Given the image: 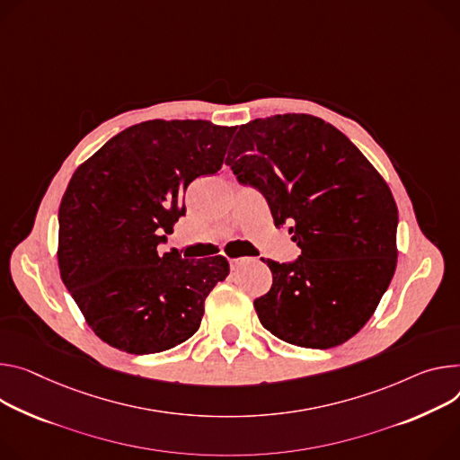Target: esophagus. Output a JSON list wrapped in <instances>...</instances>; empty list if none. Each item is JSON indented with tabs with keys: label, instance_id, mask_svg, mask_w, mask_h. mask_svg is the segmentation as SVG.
<instances>
[{
	"label": "esophagus",
	"instance_id": "esophagus-1",
	"mask_svg": "<svg viewBox=\"0 0 460 460\" xmlns=\"http://www.w3.org/2000/svg\"><path fill=\"white\" fill-rule=\"evenodd\" d=\"M243 261H245V259H229V266H231V270H236Z\"/></svg>",
	"mask_w": 460,
	"mask_h": 460
}]
</instances>
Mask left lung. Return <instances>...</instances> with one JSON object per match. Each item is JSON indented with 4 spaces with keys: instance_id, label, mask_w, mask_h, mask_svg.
Instances as JSON below:
<instances>
[{
    "instance_id": "8db88e82",
    "label": "left lung",
    "mask_w": 460,
    "mask_h": 460,
    "mask_svg": "<svg viewBox=\"0 0 460 460\" xmlns=\"http://www.w3.org/2000/svg\"><path fill=\"white\" fill-rule=\"evenodd\" d=\"M226 164L301 249L294 262L264 261L273 284L255 299L262 326L306 349L350 340L396 268L398 208L384 178L345 134L306 113L249 120Z\"/></svg>"
}]
</instances>
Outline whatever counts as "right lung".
<instances>
[{"instance_id": "obj_1", "label": "right lung", "mask_w": 460, "mask_h": 460, "mask_svg": "<svg viewBox=\"0 0 460 460\" xmlns=\"http://www.w3.org/2000/svg\"><path fill=\"white\" fill-rule=\"evenodd\" d=\"M234 130L208 120H146L75 171L58 211V266L108 345L155 354L199 328L205 299L227 277L229 262L187 261L159 245L185 217L187 187L222 169Z\"/></svg>"}]
</instances>
